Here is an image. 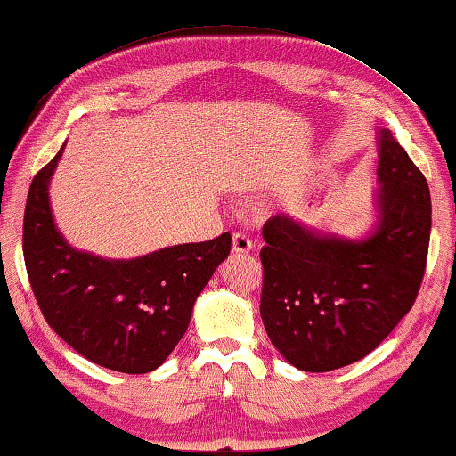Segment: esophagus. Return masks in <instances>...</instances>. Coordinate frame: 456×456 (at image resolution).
<instances>
[{
    "instance_id": "obj_1",
    "label": "esophagus",
    "mask_w": 456,
    "mask_h": 456,
    "mask_svg": "<svg viewBox=\"0 0 456 456\" xmlns=\"http://www.w3.org/2000/svg\"><path fill=\"white\" fill-rule=\"evenodd\" d=\"M231 248H233L235 256H245V254H249L251 248H254V243H251V240L245 233H235Z\"/></svg>"
}]
</instances>
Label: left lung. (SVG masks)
<instances>
[{"instance_id": "left-lung-1", "label": "left lung", "mask_w": 456, "mask_h": 456, "mask_svg": "<svg viewBox=\"0 0 456 456\" xmlns=\"http://www.w3.org/2000/svg\"><path fill=\"white\" fill-rule=\"evenodd\" d=\"M375 221L359 240L278 213L262 229V321L300 371L351 365L414 305L428 256L432 205L422 172L389 129L378 132Z\"/></svg>"}]
</instances>
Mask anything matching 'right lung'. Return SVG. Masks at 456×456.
Wrapping results in <instances>:
<instances>
[{"label":"right lung","instance_id":"obj_1","mask_svg":"<svg viewBox=\"0 0 456 456\" xmlns=\"http://www.w3.org/2000/svg\"><path fill=\"white\" fill-rule=\"evenodd\" d=\"M62 151L34 176L26 200L24 259L36 300L56 335L93 363L154 371L189 329L194 302L229 256L231 233L132 259L75 249L50 207Z\"/></svg>","mask_w":456,"mask_h":456}]
</instances>
